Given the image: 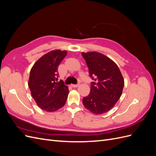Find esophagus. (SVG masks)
Instances as JSON below:
<instances>
[{
	"instance_id": "1",
	"label": "esophagus",
	"mask_w": 156,
	"mask_h": 156,
	"mask_svg": "<svg viewBox=\"0 0 156 156\" xmlns=\"http://www.w3.org/2000/svg\"><path fill=\"white\" fill-rule=\"evenodd\" d=\"M71 86H72V87H73V88H77V87H78L79 86V84H71Z\"/></svg>"
}]
</instances>
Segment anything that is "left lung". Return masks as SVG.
Instances as JSON below:
<instances>
[{
	"label": "left lung",
	"instance_id": "left-lung-1",
	"mask_svg": "<svg viewBox=\"0 0 156 156\" xmlns=\"http://www.w3.org/2000/svg\"><path fill=\"white\" fill-rule=\"evenodd\" d=\"M86 61L90 77V92L83 98V103L94 115L110 111L122 96L124 79L116 64L111 58L96 51L81 53Z\"/></svg>",
	"mask_w": 156,
	"mask_h": 156
}]
</instances>
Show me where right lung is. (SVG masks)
Listing matches in <instances>:
<instances>
[{"label": "right lung", "mask_w": 156, "mask_h": 156, "mask_svg": "<svg viewBox=\"0 0 156 156\" xmlns=\"http://www.w3.org/2000/svg\"><path fill=\"white\" fill-rule=\"evenodd\" d=\"M66 51L53 50L37 60L30 69L28 85L36 104L47 112H55L64 105L69 94L62 80L58 81V67Z\"/></svg>", "instance_id": "obj_1"}]
</instances>
